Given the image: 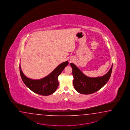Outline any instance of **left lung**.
Instances as JSON below:
<instances>
[{"instance_id": "8db88e82", "label": "left lung", "mask_w": 130, "mask_h": 130, "mask_svg": "<svg viewBox=\"0 0 130 130\" xmlns=\"http://www.w3.org/2000/svg\"><path fill=\"white\" fill-rule=\"evenodd\" d=\"M74 77L73 85L75 90L82 94H90L95 92L106 84L112 72L113 64L109 71L103 76L90 77L85 75L76 65L70 63Z\"/></svg>"}]
</instances>
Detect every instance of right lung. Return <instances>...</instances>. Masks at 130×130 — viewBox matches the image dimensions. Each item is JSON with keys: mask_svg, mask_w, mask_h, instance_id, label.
Wrapping results in <instances>:
<instances>
[{"mask_svg": "<svg viewBox=\"0 0 130 130\" xmlns=\"http://www.w3.org/2000/svg\"><path fill=\"white\" fill-rule=\"evenodd\" d=\"M68 64V61L62 62L59 65L48 75L39 80L27 78L22 71L20 65V75L24 83L32 91L40 95H50L57 90L59 85L58 76Z\"/></svg>", "mask_w": 130, "mask_h": 130, "instance_id": "1", "label": "right lung"}]
</instances>
